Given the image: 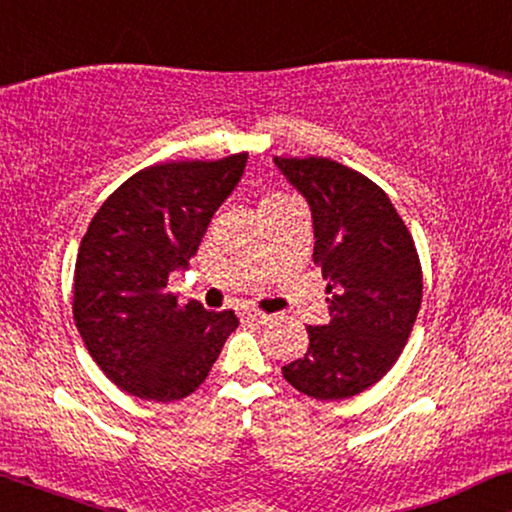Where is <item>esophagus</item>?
<instances>
[{"mask_svg": "<svg viewBox=\"0 0 512 512\" xmlns=\"http://www.w3.org/2000/svg\"><path fill=\"white\" fill-rule=\"evenodd\" d=\"M240 314H242L244 321H249V324H265V321H270L268 314H263L258 310H249V307H247V310H242Z\"/></svg>", "mask_w": 512, "mask_h": 512, "instance_id": "obj_1", "label": "esophagus"}]
</instances>
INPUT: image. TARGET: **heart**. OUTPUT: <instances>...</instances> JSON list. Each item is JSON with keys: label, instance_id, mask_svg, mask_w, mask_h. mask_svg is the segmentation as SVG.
Here are the masks:
<instances>
[{"label": "heart", "instance_id": "heart-1", "mask_svg": "<svg viewBox=\"0 0 512 512\" xmlns=\"http://www.w3.org/2000/svg\"><path fill=\"white\" fill-rule=\"evenodd\" d=\"M272 198H275V195H272Z\"/></svg>", "mask_w": 512, "mask_h": 512}]
</instances>
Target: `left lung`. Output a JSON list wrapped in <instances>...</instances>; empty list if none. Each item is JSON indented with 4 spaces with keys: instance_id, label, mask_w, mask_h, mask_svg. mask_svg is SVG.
Listing matches in <instances>:
<instances>
[{
    "instance_id": "left-lung-1",
    "label": "left lung",
    "mask_w": 512,
    "mask_h": 512,
    "mask_svg": "<svg viewBox=\"0 0 512 512\" xmlns=\"http://www.w3.org/2000/svg\"><path fill=\"white\" fill-rule=\"evenodd\" d=\"M275 165L312 209L314 263L326 279L328 324L307 326L303 359L284 380L317 401H342L380 382L401 356L422 305V265L387 193L331 158Z\"/></svg>"
}]
</instances>
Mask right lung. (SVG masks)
Segmentation results:
<instances>
[{
	"mask_svg": "<svg viewBox=\"0 0 512 512\" xmlns=\"http://www.w3.org/2000/svg\"><path fill=\"white\" fill-rule=\"evenodd\" d=\"M247 153L151 165L123 181L90 221L74 270V321L116 387L170 403L205 382L233 310L207 312L167 291L195 256L209 221L242 179Z\"/></svg>",
	"mask_w": 512,
	"mask_h": 512,
	"instance_id": "right-lung-1",
	"label": "right lung"
}]
</instances>
